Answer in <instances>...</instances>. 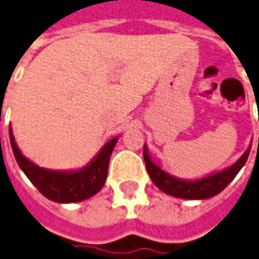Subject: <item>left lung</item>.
<instances>
[{
	"mask_svg": "<svg viewBox=\"0 0 259 259\" xmlns=\"http://www.w3.org/2000/svg\"><path fill=\"white\" fill-rule=\"evenodd\" d=\"M249 150H251V147L231 167H228V168L220 171V173L212 174V176H208L205 179L196 181L180 180V179H176L173 176H168L167 173H164L159 166H156L150 160L146 147L143 150V157L147 173L150 176L153 183L161 191H164L166 194H170L173 197H179V198L203 200V198H210V197L215 196V194L221 193L223 190L226 189L227 186L233 181L234 177L238 174L241 167L245 164L248 156H249Z\"/></svg>",
	"mask_w": 259,
	"mask_h": 259,
	"instance_id": "obj_1",
	"label": "left lung"
}]
</instances>
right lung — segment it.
<instances>
[{"instance_id":"1","label":"right lung","mask_w":259,"mask_h":259,"mask_svg":"<svg viewBox=\"0 0 259 259\" xmlns=\"http://www.w3.org/2000/svg\"><path fill=\"white\" fill-rule=\"evenodd\" d=\"M10 140L18 166L44 196L55 203H76L92 197L103 187L107 177L110 154L115 149L117 137L112 139L103 146V149L89 166L72 173L51 171L38 167L21 154L11 130Z\"/></svg>"}]
</instances>
